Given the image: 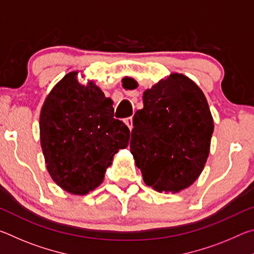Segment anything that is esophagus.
Returning <instances> with one entry per match:
<instances>
[{
    "label": "esophagus",
    "mask_w": 254,
    "mask_h": 254,
    "mask_svg": "<svg viewBox=\"0 0 254 254\" xmlns=\"http://www.w3.org/2000/svg\"><path fill=\"white\" fill-rule=\"evenodd\" d=\"M124 123L127 124V127L130 128V130H132V128H133V119H132V117L124 119Z\"/></svg>",
    "instance_id": "obj_1"
}]
</instances>
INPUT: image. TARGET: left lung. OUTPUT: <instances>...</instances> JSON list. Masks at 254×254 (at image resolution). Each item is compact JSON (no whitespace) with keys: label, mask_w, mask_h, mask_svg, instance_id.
<instances>
[{"label":"left lung","mask_w":254,"mask_h":254,"mask_svg":"<svg viewBox=\"0 0 254 254\" xmlns=\"http://www.w3.org/2000/svg\"><path fill=\"white\" fill-rule=\"evenodd\" d=\"M122 83L127 88L131 78ZM133 127L131 153L148 186L179 192L199 177L214 122L204 93L187 76L174 72L147 89Z\"/></svg>","instance_id":"1"}]
</instances>
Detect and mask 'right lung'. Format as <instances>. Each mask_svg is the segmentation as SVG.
I'll list each match as a JSON object with an SVG mask.
<instances>
[{
	"instance_id": "add662e5",
	"label": "right lung",
	"mask_w": 254,
	"mask_h": 254,
	"mask_svg": "<svg viewBox=\"0 0 254 254\" xmlns=\"http://www.w3.org/2000/svg\"><path fill=\"white\" fill-rule=\"evenodd\" d=\"M71 71L51 89L40 113V143L54 182L70 194L100 186L114 154L127 147L130 130L113 118L111 98Z\"/></svg>"
}]
</instances>
